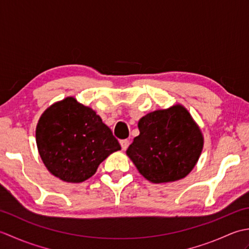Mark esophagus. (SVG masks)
Here are the masks:
<instances>
[{"mask_svg":"<svg viewBox=\"0 0 249 249\" xmlns=\"http://www.w3.org/2000/svg\"><path fill=\"white\" fill-rule=\"evenodd\" d=\"M120 144H121V146H122V150H126V149H127L128 144H129V140H127V139L121 140V141H120Z\"/></svg>","mask_w":249,"mask_h":249,"instance_id":"1","label":"esophagus"}]
</instances>
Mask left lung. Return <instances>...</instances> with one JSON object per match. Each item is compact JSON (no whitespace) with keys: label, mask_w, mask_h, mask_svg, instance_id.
<instances>
[{"label":"left lung","mask_w":249,"mask_h":249,"mask_svg":"<svg viewBox=\"0 0 249 249\" xmlns=\"http://www.w3.org/2000/svg\"><path fill=\"white\" fill-rule=\"evenodd\" d=\"M138 128L140 134L126 154L147 181L174 182L193 170L203 149V136L182 105L147 113Z\"/></svg>","instance_id":"1"}]
</instances>
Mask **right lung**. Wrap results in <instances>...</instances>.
I'll use <instances>...</instances> for the list:
<instances>
[{
  "mask_svg": "<svg viewBox=\"0 0 249 249\" xmlns=\"http://www.w3.org/2000/svg\"><path fill=\"white\" fill-rule=\"evenodd\" d=\"M36 143L50 173L68 183L86 181L111 153L121 150L100 116L73 97L50 106L40 116Z\"/></svg>",
  "mask_w": 249,
  "mask_h": 249,
  "instance_id": "obj_1",
  "label": "right lung"
}]
</instances>
